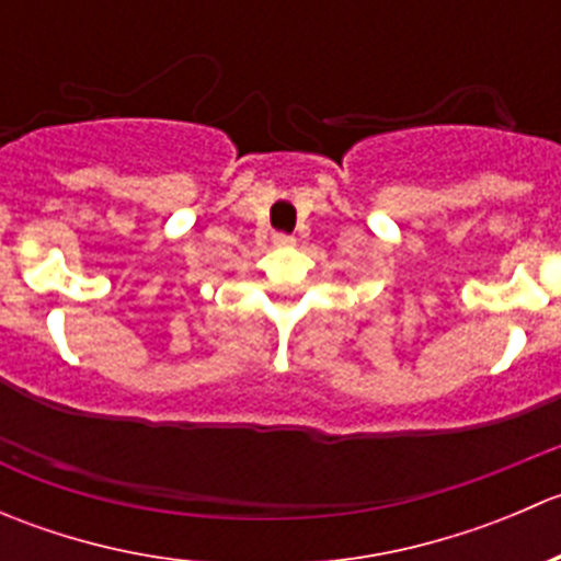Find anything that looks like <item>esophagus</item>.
<instances>
[{"instance_id":"1","label":"esophagus","mask_w":561,"mask_h":561,"mask_svg":"<svg viewBox=\"0 0 561 561\" xmlns=\"http://www.w3.org/2000/svg\"><path fill=\"white\" fill-rule=\"evenodd\" d=\"M293 241H296V239H293L290 233H276V236H274V244H279V247L293 244Z\"/></svg>"}]
</instances>
